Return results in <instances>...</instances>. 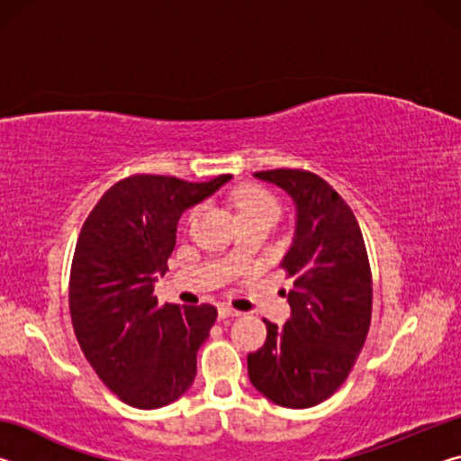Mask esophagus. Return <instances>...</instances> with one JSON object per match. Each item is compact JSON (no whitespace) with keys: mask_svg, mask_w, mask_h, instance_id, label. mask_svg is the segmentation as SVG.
<instances>
[{"mask_svg":"<svg viewBox=\"0 0 461 461\" xmlns=\"http://www.w3.org/2000/svg\"><path fill=\"white\" fill-rule=\"evenodd\" d=\"M217 315H220V319H228V317H238V315H240V311H236V309H231V307H228V305H220V307H217Z\"/></svg>","mask_w":461,"mask_h":461,"instance_id":"obj_1","label":"esophagus"}]
</instances>
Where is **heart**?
I'll list each match as a JSON object with an SVG mask.
<instances>
[{
  "label": "heart",
  "instance_id": "1",
  "mask_svg": "<svg viewBox=\"0 0 461 461\" xmlns=\"http://www.w3.org/2000/svg\"><path fill=\"white\" fill-rule=\"evenodd\" d=\"M238 220H252V217H270L278 220V203L268 191L260 186H246L236 194Z\"/></svg>",
  "mask_w": 461,
  "mask_h": 461
}]
</instances>
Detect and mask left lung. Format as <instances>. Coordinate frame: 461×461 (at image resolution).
<instances>
[{"label":"left lung","mask_w":461,"mask_h":461,"mask_svg":"<svg viewBox=\"0 0 461 461\" xmlns=\"http://www.w3.org/2000/svg\"><path fill=\"white\" fill-rule=\"evenodd\" d=\"M256 178L280 186L296 207L285 254L291 319L267 323V341L248 354V376L268 401L309 409L338 390L362 352L372 319V275L356 215L333 186L309 170L276 168Z\"/></svg>","instance_id":"8db88e82"}]
</instances>
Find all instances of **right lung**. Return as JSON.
<instances>
[{
  "instance_id": "add662e5",
  "label": "right lung",
  "mask_w": 461,
  "mask_h": 461,
  "mask_svg": "<svg viewBox=\"0 0 461 461\" xmlns=\"http://www.w3.org/2000/svg\"><path fill=\"white\" fill-rule=\"evenodd\" d=\"M230 178L128 176L105 191L83 223L68 280L73 330L101 382L130 407H167L193 384L217 309L158 307L154 283L168 270L185 209Z\"/></svg>"
}]
</instances>
